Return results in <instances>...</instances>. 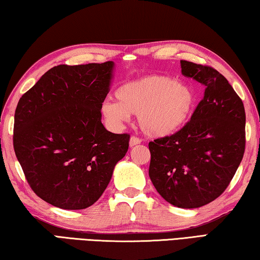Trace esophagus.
I'll return each mask as SVG.
<instances>
[{
	"mask_svg": "<svg viewBox=\"0 0 260 260\" xmlns=\"http://www.w3.org/2000/svg\"><path fill=\"white\" fill-rule=\"evenodd\" d=\"M140 143H141V140L139 138H136V136H132L129 140V147L138 146V144H140Z\"/></svg>",
	"mask_w": 260,
	"mask_h": 260,
	"instance_id": "obj_1",
	"label": "esophagus"
}]
</instances>
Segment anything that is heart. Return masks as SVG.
Here are the masks:
<instances>
[{
    "mask_svg": "<svg viewBox=\"0 0 260 260\" xmlns=\"http://www.w3.org/2000/svg\"><path fill=\"white\" fill-rule=\"evenodd\" d=\"M117 102L105 101L101 107L105 119L113 126L136 114L141 131L151 138L174 134L186 124L195 108L196 95L183 82L152 74L124 83L114 91Z\"/></svg>",
    "mask_w": 260,
    "mask_h": 260,
    "instance_id": "heart-1",
    "label": "heart"
}]
</instances>
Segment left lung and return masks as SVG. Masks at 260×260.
<instances>
[{"label": "left lung", "mask_w": 260, "mask_h": 260, "mask_svg": "<svg viewBox=\"0 0 260 260\" xmlns=\"http://www.w3.org/2000/svg\"><path fill=\"white\" fill-rule=\"evenodd\" d=\"M184 77L205 86L204 98L177 133L149 142V177L170 204L201 208L221 195L245 149L243 102L213 68L180 60Z\"/></svg>", "instance_id": "obj_1"}]
</instances>
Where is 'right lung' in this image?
Returning a JSON list of instances; mask_svg holds the SVG:
<instances>
[{"mask_svg": "<svg viewBox=\"0 0 260 260\" xmlns=\"http://www.w3.org/2000/svg\"><path fill=\"white\" fill-rule=\"evenodd\" d=\"M114 63L58 65L21 96L14 148L32 190L54 206L93 205L128 150L129 135L105 129L101 107Z\"/></svg>", "mask_w": 260, "mask_h": 260, "instance_id": "right-lung-1", "label": "right lung"}]
</instances>
